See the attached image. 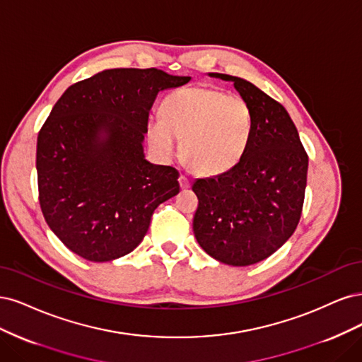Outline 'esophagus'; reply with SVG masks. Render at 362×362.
<instances>
[{
	"label": "esophagus",
	"instance_id": "obj_1",
	"mask_svg": "<svg viewBox=\"0 0 362 362\" xmlns=\"http://www.w3.org/2000/svg\"><path fill=\"white\" fill-rule=\"evenodd\" d=\"M179 183H180V188H182V189H188L189 186H191V183H189V179L186 177V176H183V174H182L180 177H179Z\"/></svg>",
	"mask_w": 362,
	"mask_h": 362
}]
</instances>
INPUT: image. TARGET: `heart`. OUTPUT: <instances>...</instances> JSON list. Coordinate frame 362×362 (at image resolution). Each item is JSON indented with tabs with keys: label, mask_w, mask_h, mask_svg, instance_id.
I'll list each match as a JSON object with an SVG mask.
<instances>
[{
	"label": "heart",
	"mask_w": 362,
	"mask_h": 362,
	"mask_svg": "<svg viewBox=\"0 0 362 362\" xmlns=\"http://www.w3.org/2000/svg\"><path fill=\"white\" fill-rule=\"evenodd\" d=\"M162 119L147 124L150 146L162 159L179 153L200 174L216 176L242 159L252 134L250 103L239 95L211 87L171 93L162 102Z\"/></svg>",
	"instance_id": "1"
}]
</instances>
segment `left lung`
I'll return each instance as SVG.
<instances>
[{
    "label": "left lung",
    "mask_w": 362,
    "mask_h": 362,
    "mask_svg": "<svg viewBox=\"0 0 362 362\" xmlns=\"http://www.w3.org/2000/svg\"><path fill=\"white\" fill-rule=\"evenodd\" d=\"M207 75L230 81L250 103L252 134L235 167L192 183L198 197L192 228L197 242L215 260L250 266L281 248L296 230L308 156L281 103L243 78Z\"/></svg>",
    "instance_id": "8db88e82"
}]
</instances>
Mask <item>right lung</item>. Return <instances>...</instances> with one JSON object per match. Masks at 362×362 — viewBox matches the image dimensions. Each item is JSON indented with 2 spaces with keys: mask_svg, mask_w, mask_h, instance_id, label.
Returning <instances> with one entry per match:
<instances>
[{
  "mask_svg": "<svg viewBox=\"0 0 362 362\" xmlns=\"http://www.w3.org/2000/svg\"><path fill=\"white\" fill-rule=\"evenodd\" d=\"M189 81L159 69H105L54 105L37 136L39 202L54 235L79 257L129 254L155 209L179 194V171L148 162L143 143L158 93Z\"/></svg>",
  "mask_w": 362,
  "mask_h": 362,
  "instance_id": "1",
  "label": "right lung"
}]
</instances>
